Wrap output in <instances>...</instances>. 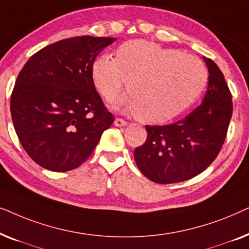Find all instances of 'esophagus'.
<instances>
[{
  "mask_svg": "<svg viewBox=\"0 0 249 249\" xmlns=\"http://www.w3.org/2000/svg\"><path fill=\"white\" fill-rule=\"evenodd\" d=\"M113 124H114L115 127H124V125L127 124V121L124 120V119H121V118H117L114 120Z\"/></svg>",
  "mask_w": 249,
  "mask_h": 249,
  "instance_id": "34e87169",
  "label": "esophagus"
}]
</instances>
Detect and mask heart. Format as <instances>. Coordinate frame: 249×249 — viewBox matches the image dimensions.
<instances>
[{
	"instance_id": "heart-1",
	"label": "heart",
	"mask_w": 249,
	"mask_h": 249,
	"mask_svg": "<svg viewBox=\"0 0 249 249\" xmlns=\"http://www.w3.org/2000/svg\"><path fill=\"white\" fill-rule=\"evenodd\" d=\"M91 80L101 96L113 100L125 81L129 91L113 103L142 121L161 124L176 118L197 100L207 71L197 57L142 39L125 42L115 57L100 55L91 64Z\"/></svg>"
}]
</instances>
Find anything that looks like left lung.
<instances>
[{
    "mask_svg": "<svg viewBox=\"0 0 249 249\" xmlns=\"http://www.w3.org/2000/svg\"><path fill=\"white\" fill-rule=\"evenodd\" d=\"M209 84L202 104L182 120L146 125L147 139L135 149L138 169L156 183H175L202 173L219 154L232 115V101L223 73L203 57Z\"/></svg>",
    "mask_w": 249,
    "mask_h": 249,
    "instance_id": "left-lung-1",
    "label": "left lung"
}]
</instances>
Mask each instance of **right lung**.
I'll use <instances>...</instances> for the list:
<instances>
[{
    "instance_id": "right-lung-1",
    "label": "right lung",
    "mask_w": 249,
    "mask_h": 249,
    "mask_svg": "<svg viewBox=\"0 0 249 249\" xmlns=\"http://www.w3.org/2000/svg\"><path fill=\"white\" fill-rule=\"evenodd\" d=\"M112 37L59 40L27 61L11 95L22 147L44 169L70 171L89 158L114 121L91 80V64Z\"/></svg>"
}]
</instances>
